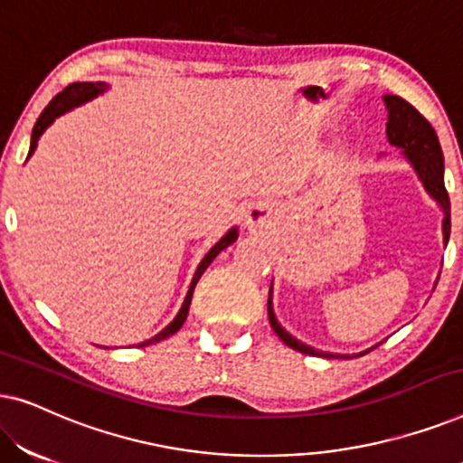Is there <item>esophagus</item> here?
I'll return each instance as SVG.
<instances>
[{
	"mask_svg": "<svg viewBox=\"0 0 463 463\" xmlns=\"http://www.w3.org/2000/svg\"><path fill=\"white\" fill-rule=\"evenodd\" d=\"M263 217H261V211H257V208H255V211H250L249 213V223H259V221H261Z\"/></svg>",
	"mask_w": 463,
	"mask_h": 463,
	"instance_id": "esophagus-1",
	"label": "esophagus"
}]
</instances>
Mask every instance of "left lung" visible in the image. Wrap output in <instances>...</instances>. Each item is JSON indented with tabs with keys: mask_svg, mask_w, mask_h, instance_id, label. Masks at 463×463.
<instances>
[{
	"mask_svg": "<svg viewBox=\"0 0 463 463\" xmlns=\"http://www.w3.org/2000/svg\"><path fill=\"white\" fill-rule=\"evenodd\" d=\"M383 100H385V107H388L390 143L404 149V156H407L411 164L415 166L417 175H420V179L423 181V185H426L430 195H432V198L442 206V211H445V223H442V230H445V244H447L449 233H451V202H449L445 179H442L445 164H442V149H440L439 137H436L432 124H430L428 119L404 99L388 94ZM268 316H269V325L274 328V333L288 347H293V350L301 354H307V356L337 358V354L316 352L312 347L303 345L301 341L290 337V335L278 325L274 309H271V288H269V299H268ZM339 358H347V356H339Z\"/></svg>",
	"mask_w": 463,
	"mask_h": 463,
	"instance_id": "8db88e82",
	"label": "left lung"
}]
</instances>
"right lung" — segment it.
<instances>
[{"label":"right lung","mask_w":463,"mask_h":463,"mask_svg":"<svg viewBox=\"0 0 463 463\" xmlns=\"http://www.w3.org/2000/svg\"><path fill=\"white\" fill-rule=\"evenodd\" d=\"M105 88H107V84H103V81H75V84H69V86L65 88V90L56 94V97L48 103L46 109L42 111V116L37 118V122H35V126H33V135H31V147H29V156H27V157H31V154H33V151H35L37 138L42 137V132L46 130L48 126L52 124L56 118L62 116V113L69 111V109H73V107L86 103V100H90L92 97H97V94L103 92ZM236 238H238L236 230H230V232L225 233L223 238L219 240L217 244L213 246L211 250H208V255H206L204 259H202V263L198 265V269H195V276H194V280H192V287H189V290H187V297H185V301H183V307L179 309V314H176V318H175L173 322H170V325H168L166 328H164L162 333H157L156 337L143 341V344H138L137 347H145V345H149V344H157V341L166 339V337H170V335H175L176 331H179V328L183 326V322H185V318H187L189 303H192L194 288H195V284H198L200 276L204 274L208 265L213 263V259L217 257L221 250L227 249V246H230Z\"/></svg>","instance_id":"obj_1"}]
</instances>
